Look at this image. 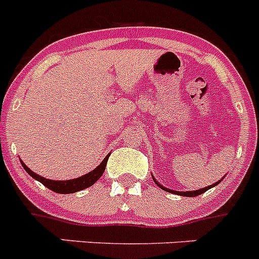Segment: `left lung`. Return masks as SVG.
<instances>
[{
	"mask_svg": "<svg viewBox=\"0 0 259 259\" xmlns=\"http://www.w3.org/2000/svg\"><path fill=\"white\" fill-rule=\"evenodd\" d=\"M153 180H154V182L157 183L158 187H161V188H162V189H164V191L171 192V193H175V194H179V196H185V197H196V196H200V194H202L203 192H206L207 189L212 188V187H215V185L219 184V183H221V180H219L218 183H214V184H212V185H209V187H205V188H202V189H197V191H191V192H178V191H171V189L164 188L163 185L159 184V183H158L157 180L154 179V178H153Z\"/></svg>",
	"mask_w": 259,
	"mask_h": 259,
	"instance_id": "obj_1",
	"label": "left lung"
}]
</instances>
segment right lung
Segmentation results:
<instances>
[{
	"instance_id": "right-lung-1",
	"label": "right lung",
	"mask_w": 259,
	"mask_h": 259,
	"mask_svg": "<svg viewBox=\"0 0 259 259\" xmlns=\"http://www.w3.org/2000/svg\"><path fill=\"white\" fill-rule=\"evenodd\" d=\"M109 157H110V154H107L106 157H105L104 161L98 164V166L96 167L93 171H91V172L85 174V175H83V176H80V178H76V179H71V180L45 179V178H42V176L37 175V174H35L33 171L29 170L28 167L23 163L22 161H20V163H22V166L24 167V170H26L27 172H28L32 178H33V179H36L37 182H40L41 184H44L47 188L50 189V191L56 192V193L67 194V193H75V192L83 191V189L88 188V187H91V185L95 184V183L97 182L100 178H101L102 174H104L105 167H106Z\"/></svg>"
}]
</instances>
